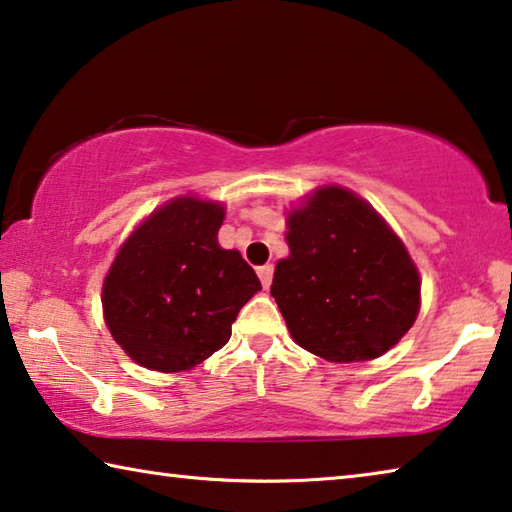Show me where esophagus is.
I'll return each mask as SVG.
<instances>
[{
	"mask_svg": "<svg viewBox=\"0 0 512 512\" xmlns=\"http://www.w3.org/2000/svg\"><path fill=\"white\" fill-rule=\"evenodd\" d=\"M272 274H274V267H272V265H263V267H258V279H261V283H263V288H265V290L272 286Z\"/></svg>",
	"mask_w": 512,
	"mask_h": 512,
	"instance_id": "34e87169",
	"label": "esophagus"
}]
</instances>
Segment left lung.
I'll return each mask as SVG.
<instances>
[{
  "mask_svg": "<svg viewBox=\"0 0 512 512\" xmlns=\"http://www.w3.org/2000/svg\"><path fill=\"white\" fill-rule=\"evenodd\" d=\"M272 297L299 347L331 363L379 358L420 313V274L383 217L340 186L288 215Z\"/></svg>",
  "mask_w": 512,
  "mask_h": 512,
  "instance_id": "1",
  "label": "left lung"
}]
</instances>
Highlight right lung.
Wrapping results in <instances>:
<instances>
[{
	"label": "right lung",
	"mask_w": 512,
	"mask_h": 512,
	"mask_svg": "<svg viewBox=\"0 0 512 512\" xmlns=\"http://www.w3.org/2000/svg\"><path fill=\"white\" fill-rule=\"evenodd\" d=\"M222 220V204L177 197L117 251L104 279V317L117 345L147 370H192L215 354L261 290L240 251L217 245Z\"/></svg>",
	"instance_id": "obj_1"
}]
</instances>
